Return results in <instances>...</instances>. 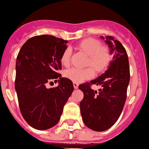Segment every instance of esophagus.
Here are the masks:
<instances>
[{
  "instance_id": "34e87169",
  "label": "esophagus",
  "mask_w": 149,
  "mask_h": 149,
  "mask_svg": "<svg viewBox=\"0 0 149 149\" xmlns=\"http://www.w3.org/2000/svg\"><path fill=\"white\" fill-rule=\"evenodd\" d=\"M73 86H74L75 89H77L79 86V83H76V82H73Z\"/></svg>"
}]
</instances>
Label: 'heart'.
Returning a JSON list of instances; mask_svg holds the SVG:
<instances>
[{
  "mask_svg": "<svg viewBox=\"0 0 149 149\" xmlns=\"http://www.w3.org/2000/svg\"><path fill=\"white\" fill-rule=\"evenodd\" d=\"M77 47L89 56L87 66H91L98 72H102L107 68L112 56L108 47L101 46L100 41L93 38H86L79 42ZM70 57L71 49L66 48L61 55L60 62L63 66H68L70 63ZM93 74V70L91 67L84 69L72 67L64 72L65 77L76 83L92 78Z\"/></svg>",
  "mask_w": 149,
  "mask_h": 149,
  "instance_id": "heart-1",
  "label": "heart"
}]
</instances>
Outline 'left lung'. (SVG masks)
I'll return each mask as SVG.
<instances>
[{
    "mask_svg": "<svg viewBox=\"0 0 149 149\" xmlns=\"http://www.w3.org/2000/svg\"><path fill=\"white\" fill-rule=\"evenodd\" d=\"M110 53L113 54L109 67L105 73L89 83L79 86L84 96L79 104L84 124L94 131L102 132L114 125L120 116L127 97L130 79L129 58L125 47L112 37H106ZM101 85L99 91L91 86Z\"/></svg>",
    "mask_w": 149,
    "mask_h": 149,
    "instance_id": "1",
    "label": "left lung"
}]
</instances>
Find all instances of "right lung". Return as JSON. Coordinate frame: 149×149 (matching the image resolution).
Segmentation results:
<instances>
[{"label":"right lung","instance_id":"1","mask_svg":"<svg viewBox=\"0 0 149 149\" xmlns=\"http://www.w3.org/2000/svg\"><path fill=\"white\" fill-rule=\"evenodd\" d=\"M67 41L51 35L35 36L26 41L16 61L15 89L21 114L38 130L57 124L73 92L72 82L61 78L60 57ZM60 78L59 86L47 89L48 82Z\"/></svg>","mask_w":149,"mask_h":149}]
</instances>
